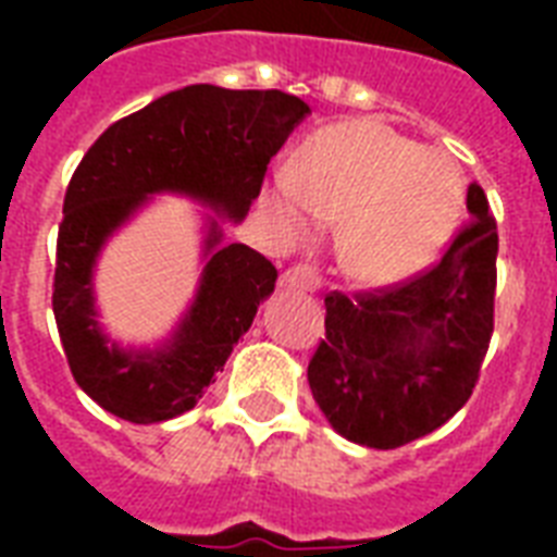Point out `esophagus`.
<instances>
[{
  "instance_id": "34e87169",
  "label": "esophagus",
  "mask_w": 557,
  "mask_h": 557,
  "mask_svg": "<svg viewBox=\"0 0 557 557\" xmlns=\"http://www.w3.org/2000/svg\"><path fill=\"white\" fill-rule=\"evenodd\" d=\"M280 286L300 288V292H314V288L321 286V274H318V271H314L309 262H297V265H292V269L283 271Z\"/></svg>"
}]
</instances>
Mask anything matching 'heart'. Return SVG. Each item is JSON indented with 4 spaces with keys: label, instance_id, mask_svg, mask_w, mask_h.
I'll list each match as a JSON object with an SVG mask.
<instances>
[{
    "label": "heart",
    "instance_id": "heart-1",
    "mask_svg": "<svg viewBox=\"0 0 557 557\" xmlns=\"http://www.w3.org/2000/svg\"><path fill=\"white\" fill-rule=\"evenodd\" d=\"M466 199L462 170L381 121H349L312 135L288 168L271 213L288 236L309 216L338 227V260L364 283H396L445 248Z\"/></svg>",
    "mask_w": 557,
    "mask_h": 557
}]
</instances>
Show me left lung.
Here are the masks:
<instances>
[{"instance_id": "left-lung-1", "label": "left lung", "mask_w": 557, "mask_h": 557, "mask_svg": "<svg viewBox=\"0 0 557 557\" xmlns=\"http://www.w3.org/2000/svg\"><path fill=\"white\" fill-rule=\"evenodd\" d=\"M442 257L413 277L326 295V338L309 387L341 436L401 448L445 424L480 379L494 332L497 222L483 187Z\"/></svg>"}]
</instances>
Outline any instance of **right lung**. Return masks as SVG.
<instances>
[{"mask_svg":"<svg viewBox=\"0 0 557 557\" xmlns=\"http://www.w3.org/2000/svg\"><path fill=\"white\" fill-rule=\"evenodd\" d=\"M309 107L280 89H222L196 83L121 117L91 144L65 187L57 231L54 321L65 361L83 393L135 424L190 410L274 292L277 269L243 243L219 245L173 344L121 352L100 335L91 306V265L100 245L150 193H190L243 219L260 196L269 161Z\"/></svg>","mask_w":557,"mask_h":557,"instance_id":"add662e5","label":"right lung"}]
</instances>
